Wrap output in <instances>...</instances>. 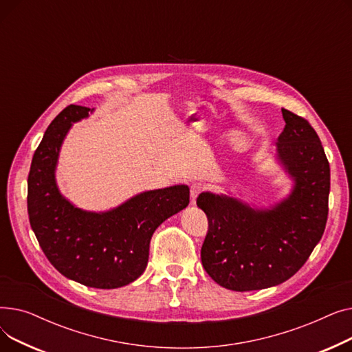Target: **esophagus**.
Segmentation results:
<instances>
[{
	"label": "esophagus",
	"instance_id": "obj_1",
	"mask_svg": "<svg viewBox=\"0 0 352 352\" xmlns=\"http://www.w3.org/2000/svg\"><path fill=\"white\" fill-rule=\"evenodd\" d=\"M206 190V186L202 182H194L191 186V202L192 204H195V199L197 197Z\"/></svg>",
	"mask_w": 352,
	"mask_h": 352
}]
</instances>
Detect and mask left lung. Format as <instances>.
<instances>
[{
    "label": "left lung",
    "instance_id": "1",
    "mask_svg": "<svg viewBox=\"0 0 352 352\" xmlns=\"http://www.w3.org/2000/svg\"><path fill=\"white\" fill-rule=\"evenodd\" d=\"M278 158L295 186L271 210H252L234 198L202 192L197 206L208 218L201 263L232 291L278 285L297 272L320 243L328 218L329 162L311 124L283 108Z\"/></svg>",
    "mask_w": 352,
    "mask_h": 352
}]
</instances>
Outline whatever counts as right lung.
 Here are the masks:
<instances>
[{
    "instance_id": "1",
    "label": "right lung",
    "mask_w": 352,
    "mask_h": 352,
    "mask_svg": "<svg viewBox=\"0 0 352 352\" xmlns=\"http://www.w3.org/2000/svg\"><path fill=\"white\" fill-rule=\"evenodd\" d=\"M88 111L71 104L47 128L31 162L27 208L31 228L55 270L82 285L113 289L144 272L154 231L190 204V188L146 191L100 214L69 204L57 188L54 171L71 124L88 117Z\"/></svg>"
}]
</instances>
